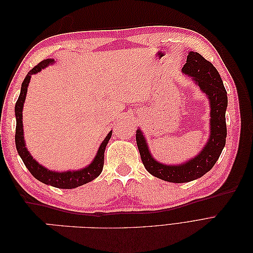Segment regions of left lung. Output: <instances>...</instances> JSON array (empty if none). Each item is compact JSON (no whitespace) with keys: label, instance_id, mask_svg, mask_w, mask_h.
<instances>
[{"label":"left lung","instance_id":"1","mask_svg":"<svg viewBox=\"0 0 253 253\" xmlns=\"http://www.w3.org/2000/svg\"><path fill=\"white\" fill-rule=\"evenodd\" d=\"M182 73L192 77L210 102V136L204 149L194 158L181 165H164L153 158L141 129L136 131V142L147 171L166 181L180 183L202 177L215 165L226 144L227 91L220 76L211 62L198 52L190 51Z\"/></svg>","mask_w":253,"mask_h":253}]
</instances>
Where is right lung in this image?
Returning a JSON list of instances; mask_svg holds the SVG:
<instances>
[{
  "label": "right lung",
  "instance_id": "right-lung-1",
  "mask_svg": "<svg viewBox=\"0 0 253 253\" xmlns=\"http://www.w3.org/2000/svg\"><path fill=\"white\" fill-rule=\"evenodd\" d=\"M53 62V59H46L43 60L38 65H36L32 71H29L26 75V77L22 83L21 93L17 100L16 106H14V112H16V119H17V126H16V147L19 155L21 156L23 163L26 166L28 171L32 173L35 178L40 180L45 185H49L55 188L60 189H74L80 187L84 183H87L91 180L97 178L99 175L101 174L104 164V151L106 148L111 136L112 131L106 135L104 140L102 141L101 145L99 147L97 152V155L94 158L91 164L85 168H83L78 171H66V172H56L51 171L41 166L34 157L29 154L27 148L24 141V134H23V105L26 98L28 83L32 78V75L39 73L43 68L48 66Z\"/></svg>",
  "mask_w": 253,
  "mask_h": 253
}]
</instances>
